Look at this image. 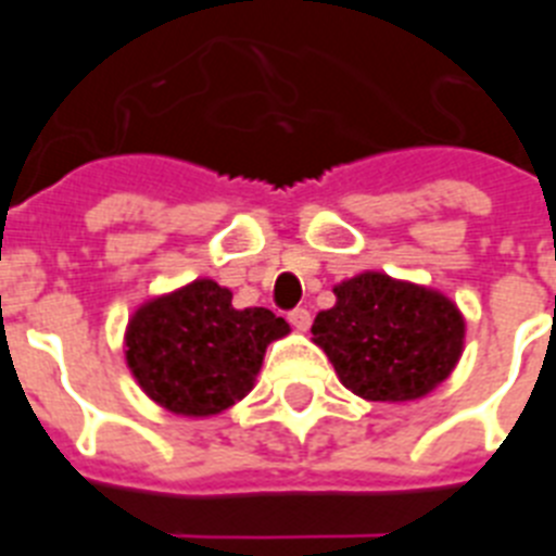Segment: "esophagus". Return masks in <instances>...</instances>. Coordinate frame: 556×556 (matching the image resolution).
<instances>
[{
	"instance_id": "1",
	"label": "esophagus",
	"mask_w": 556,
	"mask_h": 556,
	"mask_svg": "<svg viewBox=\"0 0 556 556\" xmlns=\"http://www.w3.org/2000/svg\"><path fill=\"white\" fill-rule=\"evenodd\" d=\"M289 323H292L298 331H308V326H312V314H308V308H292V312H289Z\"/></svg>"
}]
</instances>
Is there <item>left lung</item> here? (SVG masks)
I'll list each match as a JSON object with an SVG mask.
<instances>
[{"mask_svg": "<svg viewBox=\"0 0 556 556\" xmlns=\"http://www.w3.org/2000/svg\"><path fill=\"white\" fill-rule=\"evenodd\" d=\"M333 294L337 303L314 317L312 342L353 395L404 404L454 372L465 317L443 292L367 269L337 283Z\"/></svg>", "mask_w": 556, "mask_h": 556, "instance_id": "obj_1", "label": "left lung"}]
</instances>
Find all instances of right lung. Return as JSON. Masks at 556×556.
I'll return each mask as SVG.
<instances>
[{
    "mask_svg": "<svg viewBox=\"0 0 556 556\" xmlns=\"http://www.w3.org/2000/svg\"><path fill=\"white\" fill-rule=\"evenodd\" d=\"M289 323L269 308H233V292L198 278L130 314L125 362L150 401L180 417H214L255 387L269 342Z\"/></svg>",
    "mask_w": 556,
    "mask_h": 556,
    "instance_id": "1",
    "label": "right lung"
}]
</instances>
